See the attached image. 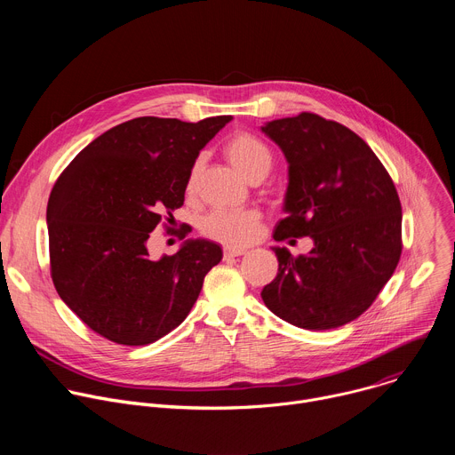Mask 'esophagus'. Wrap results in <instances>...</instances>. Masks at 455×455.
<instances>
[{
	"label": "esophagus",
	"mask_w": 455,
	"mask_h": 455,
	"mask_svg": "<svg viewBox=\"0 0 455 455\" xmlns=\"http://www.w3.org/2000/svg\"><path fill=\"white\" fill-rule=\"evenodd\" d=\"M243 253H246V250H244V248H234V246H225V248H223V255H225V259L239 257V255H243Z\"/></svg>",
	"instance_id": "34e87169"
}]
</instances>
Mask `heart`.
<instances>
[{
	"instance_id": "heart-1",
	"label": "heart",
	"mask_w": 455,
	"mask_h": 455,
	"mask_svg": "<svg viewBox=\"0 0 455 455\" xmlns=\"http://www.w3.org/2000/svg\"><path fill=\"white\" fill-rule=\"evenodd\" d=\"M225 155L232 167L248 181H261L272 169L270 149L248 133L234 135L225 146ZM196 172L198 165L190 172L188 188H192ZM259 221H261V214L257 211H216L204 220L202 232L220 243L243 246L255 237Z\"/></svg>"
}]
</instances>
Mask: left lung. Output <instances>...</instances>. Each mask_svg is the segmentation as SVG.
Instances as JSON below:
<instances>
[{
    "label": "left lung",
    "instance_id": "1",
    "mask_svg": "<svg viewBox=\"0 0 455 455\" xmlns=\"http://www.w3.org/2000/svg\"><path fill=\"white\" fill-rule=\"evenodd\" d=\"M288 164L274 239L309 235L307 255L272 246L275 279L261 297L302 330H335L358 318L393 277L402 253V205L372 149L346 125L315 113L261 125Z\"/></svg>",
    "mask_w": 455,
    "mask_h": 455
}]
</instances>
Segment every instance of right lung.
Returning <instances> with one entry per match:
<instances>
[{"instance_id": "right-lung-1", "label": "right lung", "mask_w": 455, "mask_h": 455, "mask_svg": "<svg viewBox=\"0 0 455 455\" xmlns=\"http://www.w3.org/2000/svg\"><path fill=\"white\" fill-rule=\"evenodd\" d=\"M230 120H127L59 176L46 209L52 279L95 333L122 346L153 344L196 302L221 246L187 239L174 255L153 259L148 241L162 218L172 220L183 205L200 151Z\"/></svg>"}]
</instances>
